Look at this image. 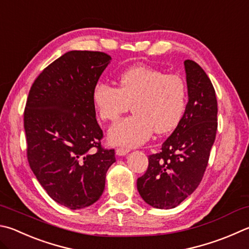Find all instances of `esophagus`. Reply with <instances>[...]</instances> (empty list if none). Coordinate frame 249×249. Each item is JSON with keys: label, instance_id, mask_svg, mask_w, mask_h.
Wrapping results in <instances>:
<instances>
[{"label": "esophagus", "instance_id": "obj_1", "mask_svg": "<svg viewBox=\"0 0 249 249\" xmlns=\"http://www.w3.org/2000/svg\"><path fill=\"white\" fill-rule=\"evenodd\" d=\"M116 155L117 156H125V155H127V153L129 152V149H127V148H123V147H120V148H117L116 149Z\"/></svg>", "mask_w": 249, "mask_h": 249}]
</instances>
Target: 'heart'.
<instances>
[{
	"label": "heart",
	"instance_id": "b5f03b06",
	"mask_svg": "<svg viewBox=\"0 0 249 249\" xmlns=\"http://www.w3.org/2000/svg\"><path fill=\"white\" fill-rule=\"evenodd\" d=\"M117 87L99 81L91 100L99 119L115 122L128 110L133 114L109 130L112 143L136 147L151 136L171 133L182 121L187 103V88L179 75L165 74L147 65L128 67L117 75Z\"/></svg>",
	"mask_w": 249,
	"mask_h": 249
}]
</instances>
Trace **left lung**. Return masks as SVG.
Masks as SVG:
<instances>
[{
  "label": "left lung",
  "instance_id": "left-lung-1",
  "mask_svg": "<svg viewBox=\"0 0 249 249\" xmlns=\"http://www.w3.org/2000/svg\"><path fill=\"white\" fill-rule=\"evenodd\" d=\"M188 102L182 121L148 157L149 165L137 179V189L148 205L172 209L192 195L200 184L218 128V103L213 86L196 62H184Z\"/></svg>",
  "mask_w": 249,
  "mask_h": 249
}]
</instances>
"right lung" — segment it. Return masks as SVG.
Returning <instances> with one entry per match:
<instances>
[{"label":"right lung","mask_w":249,"mask_h":249,"mask_svg":"<svg viewBox=\"0 0 249 249\" xmlns=\"http://www.w3.org/2000/svg\"><path fill=\"white\" fill-rule=\"evenodd\" d=\"M111 56L70 51L42 71L30 88L24 113L27 158L54 201L83 209L101 197L114 149L101 146L91 90Z\"/></svg>","instance_id":"1"}]
</instances>
